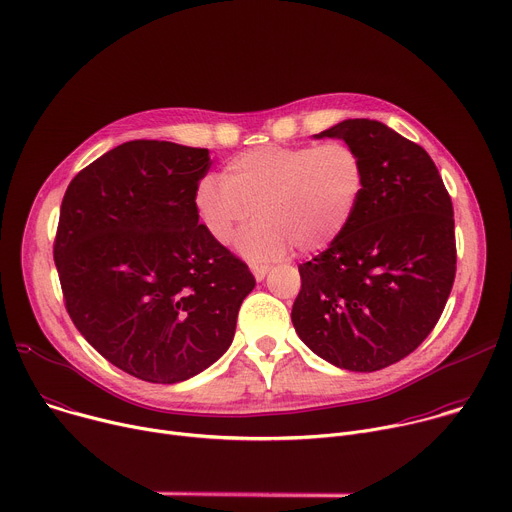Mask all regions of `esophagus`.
<instances>
[{
  "label": "esophagus",
  "instance_id": "1",
  "mask_svg": "<svg viewBox=\"0 0 512 512\" xmlns=\"http://www.w3.org/2000/svg\"><path fill=\"white\" fill-rule=\"evenodd\" d=\"M251 273L255 275V279H257V281H263V279H265V275L269 273V265L253 263V265H251Z\"/></svg>",
  "mask_w": 512,
  "mask_h": 512
}]
</instances>
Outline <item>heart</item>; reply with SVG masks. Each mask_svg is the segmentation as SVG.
I'll list each match as a JSON object with an SVG mask.
<instances>
[{"instance_id": "1", "label": "heart", "mask_w": 512, "mask_h": 512, "mask_svg": "<svg viewBox=\"0 0 512 512\" xmlns=\"http://www.w3.org/2000/svg\"><path fill=\"white\" fill-rule=\"evenodd\" d=\"M367 174L344 141L324 145H263L235 156L221 176H206L194 206L212 241L229 245L255 216L237 249L251 261H273L298 247L318 253L352 223Z\"/></svg>"}]
</instances>
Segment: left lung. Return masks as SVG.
I'll return each mask as SVG.
<instances>
[{"label": "left lung", "instance_id": "1", "mask_svg": "<svg viewBox=\"0 0 512 512\" xmlns=\"http://www.w3.org/2000/svg\"><path fill=\"white\" fill-rule=\"evenodd\" d=\"M360 154L367 184L348 229L302 263L291 322L338 369L381 371L411 354L440 320L456 277L452 198L421 145L373 119L314 135Z\"/></svg>", "mask_w": 512, "mask_h": 512}]
</instances>
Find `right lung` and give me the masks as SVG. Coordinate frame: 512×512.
<instances>
[{
	"instance_id": "right-lung-1",
	"label": "right lung",
	"mask_w": 512,
	"mask_h": 512,
	"mask_svg": "<svg viewBox=\"0 0 512 512\" xmlns=\"http://www.w3.org/2000/svg\"><path fill=\"white\" fill-rule=\"evenodd\" d=\"M204 148L135 139L66 188L54 241L66 312L117 369L186 381L221 358L255 287L249 267L198 225Z\"/></svg>"
}]
</instances>
